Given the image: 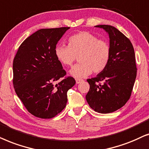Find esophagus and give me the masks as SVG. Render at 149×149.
<instances>
[{
  "mask_svg": "<svg viewBox=\"0 0 149 149\" xmlns=\"http://www.w3.org/2000/svg\"><path fill=\"white\" fill-rule=\"evenodd\" d=\"M82 79H78V78H76V84H79V83H80L82 82Z\"/></svg>",
  "mask_w": 149,
  "mask_h": 149,
  "instance_id": "34e87169",
  "label": "esophagus"
}]
</instances>
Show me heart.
<instances>
[{
	"instance_id": "obj_1",
	"label": "heart",
	"mask_w": 149,
	"mask_h": 149,
	"mask_svg": "<svg viewBox=\"0 0 149 149\" xmlns=\"http://www.w3.org/2000/svg\"><path fill=\"white\" fill-rule=\"evenodd\" d=\"M55 56L63 65L70 67L78 59L80 63L70 70L76 78H82L91 73L104 71L110 61L111 49L107 41L98 39L88 32L83 31L69 39V45L59 44L55 47Z\"/></svg>"
}]
</instances>
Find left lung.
Masks as SVG:
<instances>
[{
  "mask_svg": "<svg viewBox=\"0 0 149 149\" xmlns=\"http://www.w3.org/2000/svg\"><path fill=\"white\" fill-rule=\"evenodd\" d=\"M95 27L108 34L111 54L106 69L87 80L90 89L86 100L95 112L107 114L122 108L130 98L137 74L136 57L130 40L117 29L110 25Z\"/></svg>",
  "mask_w": 149,
  "mask_h": 149,
  "instance_id": "8db88e82",
  "label": "left lung"
}]
</instances>
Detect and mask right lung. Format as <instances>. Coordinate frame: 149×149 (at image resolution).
<instances>
[{"instance_id":"add662e5","label":"right lung","mask_w":149,"mask_h":149,"mask_svg":"<svg viewBox=\"0 0 149 149\" xmlns=\"http://www.w3.org/2000/svg\"><path fill=\"white\" fill-rule=\"evenodd\" d=\"M69 27L43 29L19 47L13 63V84L17 97L31 114L56 116L66 106L67 91L76 84L55 56V47ZM56 81L59 82L56 84Z\"/></svg>"}]
</instances>
